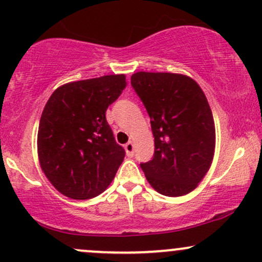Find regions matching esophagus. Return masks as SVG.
Wrapping results in <instances>:
<instances>
[{
    "mask_svg": "<svg viewBox=\"0 0 262 262\" xmlns=\"http://www.w3.org/2000/svg\"><path fill=\"white\" fill-rule=\"evenodd\" d=\"M124 149H125V152H127L128 156H134V144L133 141H128L127 144L124 145Z\"/></svg>",
    "mask_w": 262,
    "mask_h": 262,
    "instance_id": "34e87169",
    "label": "esophagus"
}]
</instances>
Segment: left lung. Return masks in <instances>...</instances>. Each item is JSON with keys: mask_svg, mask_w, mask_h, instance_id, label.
Segmentation results:
<instances>
[{"mask_svg": "<svg viewBox=\"0 0 262 262\" xmlns=\"http://www.w3.org/2000/svg\"><path fill=\"white\" fill-rule=\"evenodd\" d=\"M132 86L151 119L155 154L140 163L150 185L166 196H183L203 181L213 160L215 122L204 91L190 77L138 72Z\"/></svg>", "mask_w": 262, "mask_h": 262, "instance_id": "1", "label": "left lung"}]
</instances>
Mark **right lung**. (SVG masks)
Segmentation results:
<instances>
[{
    "label": "right lung",
    "mask_w": 262,
    "mask_h": 262,
    "mask_svg": "<svg viewBox=\"0 0 262 262\" xmlns=\"http://www.w3.org/2000/svg\"><path fill=\"white\" fill-rule=\"evenodd\" d=\"M127 86L124 74L72 81L50 96L40 118L37 156L59 193L86 200L102 193L124 159L106 111Z\"/></svg>",
    "instance_id": "1"
}]
</instances>
